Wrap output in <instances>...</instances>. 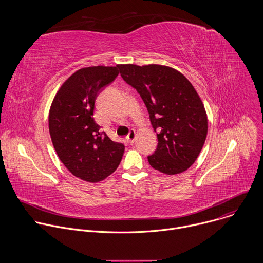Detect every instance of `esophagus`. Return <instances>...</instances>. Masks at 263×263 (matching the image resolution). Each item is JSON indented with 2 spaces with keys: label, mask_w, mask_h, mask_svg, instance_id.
I'll return each instance as SVG.
<instances>
[{
  "label": "esophagus",
  "mask_w": 263,
  "mask_h": 263,
  "mask_svg": "<svg viewBox=\"0 0 263 263\" xmlns=\"http://www.w3.org/2000/svg\"><path fill=\"white\" fill-rule=\"evenodd\" d=\"M135 137H136V132H135V130H131V131L129 132L128 136H127L128 142H129L130 144H132V143L134 142V140H135Z\"/></svg>",
  "instance_id": "34e87169"
}]
</instances>
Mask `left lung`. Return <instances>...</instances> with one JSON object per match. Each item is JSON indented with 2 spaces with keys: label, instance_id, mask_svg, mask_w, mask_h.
<instances>
[{
  "label": "left lung",
  "instance_id": "1",
  "mask_svg": "<svg viewBox=\"0 0 263 263\" xmlns=\"http://www.w3.org/2000/svg\"><path fill=\"white\" fill-rule=\"evenodd\" d=\"M122 78L144 102L157 131L158 145L147 156L149 165L166 174L185 172L204 145L208 121L204 104L193 84L177 69L160 64H120Z\"/></svg>",
  "mask_w": 263,
  "mask_h": 263
}]
</instances>
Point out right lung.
Listing matches in <instances>:
<instances>
[{
  "label": "right lung",
  "instance_id": "1",
  "mask_svg": "<svg viewBox=\"0 0 263 263\" xmlns=\"http://www.w3.org/2000/svg\"><path fill=\"white\" fill-rule=\"evenodd\" d=\"M117 66H89L74 71L54 97L49 130L55 151L64 166L77 178L97 183L121 163L125 145L101 132L93 116L101 88L119 74Z\"/></svg>",
  "mask_w": 263,
  "mask_h": 263
}]
</instances>
